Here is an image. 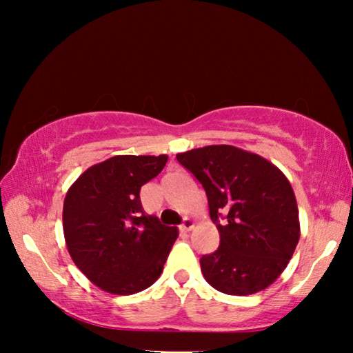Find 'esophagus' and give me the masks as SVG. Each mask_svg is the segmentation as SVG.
Segmentation results:
<instances>
[{"instance_id":"1","label":"esophagus","mask_w":353,"mask_h":353,"mask_svg":"<svg viewBox=\"0 0 353 353\" xmlns=\"http://www.w3.org/2000/svg\"><path fill=\"white\" fill-rule=\"evenodd\" d=\"M193 227H194V221L187 218L183 221V224H181V230L182 232H190L191 229H193Z\"/></svg>"}]
</instances>
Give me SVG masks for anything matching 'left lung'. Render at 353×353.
Masks as SVG:
<instances>
[{
    "label": "left lung",
    "mask_w": 353,
    "mask_h": 353,
    "mask_svg": "<svg viewBox=\"0 0 353 353\" xmlns=\"http://www.w3.org/2000/svg\"><path fill=\"white\" fill-rule=\"evenodd\" d=\"M176 157L204 187L219 232L218 250L201 259L207 282L230 296L272 285L301 238L296 196L286 176L261 155L230 145L191 149Z\"/></svg>",
    "instance_id": "left-lung-1"
}]
</instances>
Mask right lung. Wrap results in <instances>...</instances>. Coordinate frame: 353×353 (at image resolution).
<instances>
[{"mask_svg":"<svg viewBox=\"0 0 353 353\" xmlns=\"http://www.w3.org/2000/svg\"><path fill=\"white\" fill-rule=\"evenodd\" d=\"M168 155H115L85 170L63 201L70 256L92 283L129 296L151 286L179 235L143 212L140 190L159 176Z\"/></svg>","mask_w":353,"mask_h":353,"instance_id":"right-lung-1","label":"right lung"}]
</instances>
